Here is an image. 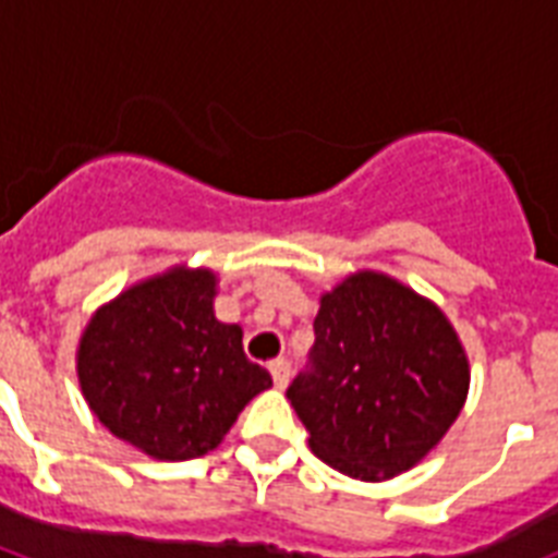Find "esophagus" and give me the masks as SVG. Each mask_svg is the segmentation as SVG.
I'll return each instance as SVG.
<instances>
[{
  "mask_svg": "<svg viewBox=\"0 0 558 558\" xmlns=\"http://www.w3.org/2000/svg\"><path fill=\"white\" fill-rule=\"evenodd\" d=\"M269 373L278 388H287L289 373H292V367H289V359H275V362H269Z\"/></svg>",
  "mask_w": 558,
  "mask_h": 558,
  "instance_id": "1",
  "label": "esophagus"
}]
</instances>
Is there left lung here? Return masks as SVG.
Segmentation results:
<instances>
[{"instance_id": "1", "label": "left lung", "mask_w": 558, "mask_h": 558, "mask_svg": "<svg viewBox=\"0 0 558 558\" xmlns=\"http://www.w3.org/2000/svg\"><path fill=\"white\" fill-rule=\"evenodd\" d=\"M310 365L287 397L310 449L356 481L416 466L458 420L469 362L440 306L379 271L322 295Z\"/></svg>"}]
</instances>
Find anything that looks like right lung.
<instances>
[{
  "label": "right lung",
  "instance_id": "right-lung-1",
  "mask_svg": "<svg viewBox=\"0 0 558 558\" xmlns=\"http://www.w3.org/2000/svg\"><path fill=\"white\" fill-rule=\"evenodd\" d=\"M217 275L177 269L135 283L83 330L77 379L92 414L156 460L217 449L271 385L243 353V330L214 315Z\"/></svg>",
  "mask_w": 558,
  "mask_h": 558
}]
</instances>
